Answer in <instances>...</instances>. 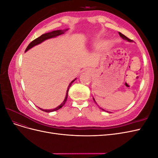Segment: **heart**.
<instances>
[{"instance_id":"b5f03b06","label":"heart","mask_w":158,"mask_h":158,"mask_svg":"<svg viewBox=\"0 0 158 158\" xmlns=\"http://www.w3.org/2000/svg\"><path fill=\"white\" fill-rule=\"evenodd\" d=\"M104 46H106V45H104Z\"/></svg>"}]
</instances>
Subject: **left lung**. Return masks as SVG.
<instances>
[{
    "label": "left lung",
    "mask_w": 158,
    "mask_h": 158,
    "mask_svg": "<svg viewBox=\"0 0 158 158\" xmlns=\"http://www.w3.org/2000/svg\"><path fill=\"white\" fill-rule=\"evenodd\" d=\"M118 34H119V35H120L123 40H127V41H129V42H132L133 41L132 40H131V39H129V38H128L127 37H126L125 35H123V33H120V32H118ZM94 99V102H95V99H94V98H93ZM103 111H105L104 109H102Z\"/></svg>",
    "instance_id": "obj_1"
}]
</instances>
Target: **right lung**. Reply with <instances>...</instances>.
<instances>
[{"label": "right lung", "mask_w": 158, "mask_h": 158, "mask_svg": "<svg viewBox=\"0 0 158 158\" xmlns=\"http://www.w3.org/2000/svg\"><path fill=\"white\" fill-rule=\"evenodd\" d=\"M68 30V29L64 30H56V31H51V32H49V33H45V34L41 35L40 37H37V38H36L35 40L32 41L30 43V44L29 45H28V46L27 47V48H26V51H27V50H29L30 49H31V47H33V46H35V45H38V44H41V42H43V41L46 40H47V39H49V38H52V37H56V36L62 35V34H64V32H65L66 30ZM26 51H25V52H26ZM75 80H76V79H74V80L72 81V82H70V84H69V87H68V89H67V91H66V97H65V98H64V99L63 102L59 106H58V107L55 108V109H49H49H41V108H40V107H39V108L41 110V111H45V112H47V113L55 111H56V110H59V109H60V108H61L62 107H63V106H64V105L65 104V103H66V100H67L69 89L70 87L71 86L72 83H73Z\"/></svg>", "instance_id": "1"}]
</instances>
